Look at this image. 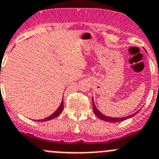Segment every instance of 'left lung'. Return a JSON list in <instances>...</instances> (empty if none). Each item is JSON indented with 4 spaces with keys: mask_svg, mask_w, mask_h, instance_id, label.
I'll return each instance as SVG.
<instances>
[{
    "mask_svg": "<svg viewBox=\"0 0 159 159\" xmlns=\"http://www.w3.org/2000/svg\"><path fill=\"white\" fill-rule=\"evenodd\" d=\"M93 109L94 113L96 114L97 116L99 117L100 119H101L102 120L104 121H107V122H112V123H116V122H120V121H122L124 120H127V119L130 118V117H132L135 115L136 113H138L139 111H136L135 113L131 114V115L129 116H124V117H119V118H116V117H110V116H107L104 115L103 113H101V111L97 109V107H96L95 104H94V101H93Z\"/></svg>",
    "mask_w": 159,
    "mask_h": 159,
    "instance_id": "obj_1",
    "label": "left lung"
}]
</instances>
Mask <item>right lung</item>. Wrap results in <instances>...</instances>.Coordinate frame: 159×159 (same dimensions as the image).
I'll use <instances>...</instances> for the list:
<instances>
[{
  "label": "right lung",
  "instance_id": "obj_1",
  "mask_svg": "<svg viewBox=\"0 0 159 159\" xmlns=\"http://www.w3.org/2000/svg\"><path fill=\"white\" fill-rule=\"evenodd\" d=\"M62 110H63V100L62 101V102H61V104H60L59 107H58V108H57L56 111L54 112L53 114H51L50 116L47 117V118L45 119H43V120H37V121H41V122H43V121H48V120H52V119L55 118V117H57L58 116H59L60 114H61V112L62 111Z\"/></svg>",
  "mask_w": 159,
  "mask_h": 159
}]
</instances>
